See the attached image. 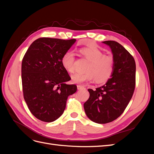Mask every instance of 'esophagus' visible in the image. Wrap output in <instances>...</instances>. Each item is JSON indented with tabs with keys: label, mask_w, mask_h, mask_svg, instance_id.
I'll return each mask as SVG.
<instances>
[{
	"label": "esophagus",
	"mask_w": 154,
	"mask_h": 154,
	"mask_svg": "<svg viewBox=\"0 0 154 154\" xmlns=\"http://www.w3.org/2000/svg\"><path fill=\"white\" fill-rule=\"evenodd\" d=\"M77 88L78 90H80V89H83V88H85V87L82 85H77Z\"/></svg>",
	"instance_id": "1"
}]
</instances>
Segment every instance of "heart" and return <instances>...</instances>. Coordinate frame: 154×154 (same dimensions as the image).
<instances>
[{
  "label": "heart",
  "mask_w": 154,
  "mask_h": 154,
  "mask_svg": "<svg viewBox=\"0 0 154 154\" xmlns=\"http://www.w3.org/2000/svg\"><path fill=\"white\" fill-rule=\"evenodd\" d=\"M82 57L88 61L85 72L77 73L71 76L73 83H82L94 80L97 83H103L111 77L114 71V60L110 55L104 54L96 47H86L80 49ZM63 67L69 73L75 71V57L72 51H67L62 58Z\"/></svg>",
  "instance_id": "b5f03b06"
}]
</instances>
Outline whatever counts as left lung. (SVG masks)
I'll return each mask as SVG.
<instances>
[{
  "mask_svg": "<svg viewBox=\"0 0 154 154\" xmlns=\"http://www.w3.org/2000/svg\"><path fill=\"white\" fill-rule=\"evenodd\" d=\"M111 48L114 60L112 77L103 86L88 88L89 98L83 105L93 122L105 124L122 115L133 96L136 87V62L123 45L113 40L103 42Z\"/></svg>",
  "mask_w": 154,
  "mask_h": 154,
  "instance_id": "obj_1",
  "label": "left lung"
}]
</instances>
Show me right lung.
Returning <instances> with one entry per match:
<instances>
[{"mask_svg": "<svg viewBox=\"0 0 154 154\" xmlns=\"http://www.w3.org/2000/svg\"><path fill=\"white\" fill-rule=\"evenodd\" d=\"M76 39L62 40L42 37L35 40L22 62L24 98L35 118L53 122L62 115L69 96L77 90L62 65V58Z\"/></svg>", "mask_w": 154, "mask_h": 154, "instance_id": "right-lung-1", "label": "right lung"}]
</instances>
